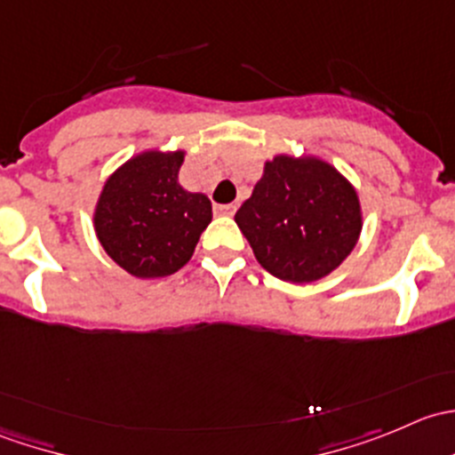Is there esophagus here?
Here are the masks:
<instances>
[{"label": "esophagus", "instance_id": "obj_1", "mask_svg": "<svg viewBox=\"0 0 455 455\" xmlns=\"http://www.w3.org/2000/svg\"><path fill=\"white\" fill-rule=\"evenodd\" d=\"M235 209H237L235 204H218V206H215V213H218V215H233V213H235Z\"/></svg>", "mask_w": 455, "mask_h": 455}]
</instances>
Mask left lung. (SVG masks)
<instances>
[{"label":"left lung","instance_id":"left-lung-1","mask_svg":"<svg viewBox=\"0 0 455 455\" xmlns=\"http://www.w3.org/2000/svg\"><path fill=\"white\" fill-rule=\"evenodd\" d=\"M235 222L270 275L310 283L352 253L363 228V209L352 182L328 160L277 154L264 163Z\"/></svg>","mask_w":455,"mask_h":455}]
</instances>
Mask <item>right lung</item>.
<instances>
[{
    "mask_svg": "<svg viewBox=\"0 0 455 455\" xmlns=\"http://www.w3.org/2000/svg\"><path fill=\"white\" fill-rule=\"evenodd\" d=\"M185 156V149L139 151L109 173L96 200V237L105 253L134 277L178 273L213 218L211 200L178 182Z\"/></svg>",
    "mask_w": 455,
    "mask_h": 455,
    "instance_id": "obj_1",
    "label": "right lung"
}]
</instances>
